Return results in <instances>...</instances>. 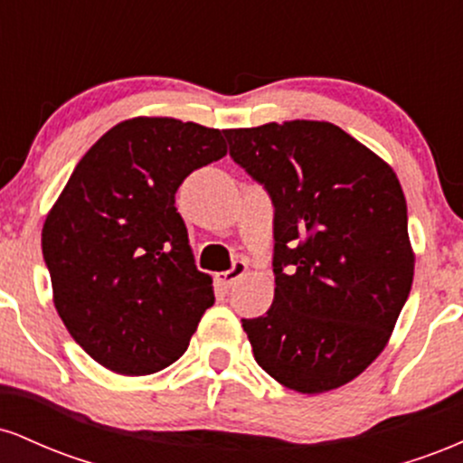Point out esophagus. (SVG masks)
Returning a JSON list of instances; mask_svg holds the SVG:
<instances>
[{
    "label": "esophagus",
    "mask_w": 463,
    "mask_h": 463,
    "mask_svg": "<svg viewBox=\"0 0 463 463\" xmlns=\"http://www.w3.org/2000/svg\"><path fill=\"white\" fill-rule=\"evenodd\" d=\"M248 272V265H246V261H235L232 263V268L231 269H226V272H220V274H215V279H217V283L220 285H224V287H231V285H235L239 279H241L243 274Z\"/></svg>",
    "instance_id": "34e87169"
}]
</instances>
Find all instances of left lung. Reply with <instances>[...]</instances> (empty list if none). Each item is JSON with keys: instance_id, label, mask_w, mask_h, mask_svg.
<instances>
[{"instance_id": "obj_1", "label": "left lung", "mask_w": 463, "mask_h": 463, "mask_svg": "<svg viewBox=\"0 0 463 463\" xmlns=\"http://www.w3.org/2000/svg\"><path fill=\"white\" fill-rule=\"evenodd\" d=\"M274 202V302L243 320L257 364L300 394L350 383L383 353L413 283L394 169L328 121L224 130Z\"/></svg>"}]
</instances>
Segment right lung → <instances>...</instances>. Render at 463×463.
<instances>
[{"instance_id":"add662e5","label":"right lung","mask_w":463,"mask_h":463,"mask_svg":"<svg viewBox=\"0 0 463 463\" xmlns=\"http://www.w3.org/2000/svg\"><path fill=\"white\" fill-rule=\"evenodd\" d=\"M222 130L174 117L119 121L80 158L43 224L52 298L89 357L124 376L167 368L215 302L176 191L220 161Z\"/></svg>"}]
</instances>
